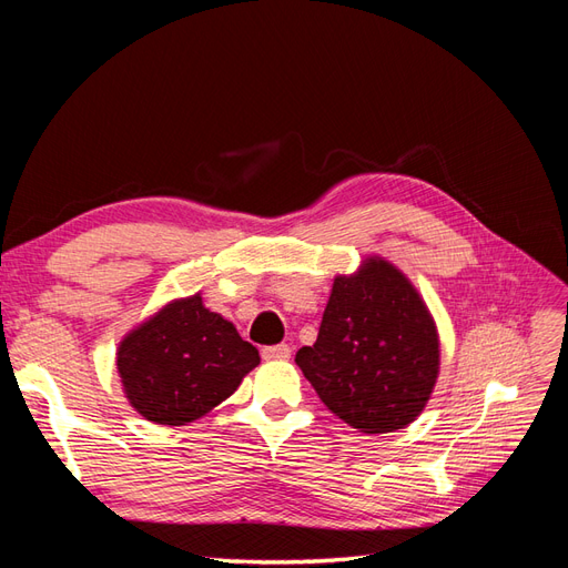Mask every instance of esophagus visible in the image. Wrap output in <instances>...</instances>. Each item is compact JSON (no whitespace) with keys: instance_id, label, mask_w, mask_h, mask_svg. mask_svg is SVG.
Here are the masks:
<instances>
[{"instance_id":"34e87169","label":"esophagus","mask_w":568,"mask_h":568,"mask_svg":"<svg viewBox=\"0 0 568 568\" xmlns=\"http://www.w3.org/2000/svg\"><path fill=\"white\" fill-rule=\"evenodd\" d=\"M288 357H291V348L286 346V343L263 348V359H288Z\"/></svg>"}]
</instances>
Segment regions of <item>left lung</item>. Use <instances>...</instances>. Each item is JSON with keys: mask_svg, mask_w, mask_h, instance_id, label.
<instances>
[{"mask_svg": "<svg viewBox=\"0 0 568 568\" xmlns=\"http://www.w3.org/2000/svg\"><path fill=\"white\" fill-rule=\"evenodd\" d=\"M296 365L320 400L363 434L415 422L440 372V338L417 286L382 255L336 274L313 346Z\"/></svg>", "mask_w": 568, "mask_h": 568, "instance_id": "8db88e82", "label": "left lung"}]
</instances>
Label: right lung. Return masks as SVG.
<instances>
[{
  "mask_svg": "<svg viewBox=\"0 0 568 568\" xmlns=\"http://www.w3.org/2000/svg\"><path fill=\"white\" fill-rule=\"evenodd\" d=\"M261 355L201 294L168 301L118 343L128 403L153 424L186 426L230 395Z\"/></svg>",
  "mask_w": 568,
  "mask_h": 568,
  "instance_id": "obj_1",
  "label": "right lung"
}]
</instances>
